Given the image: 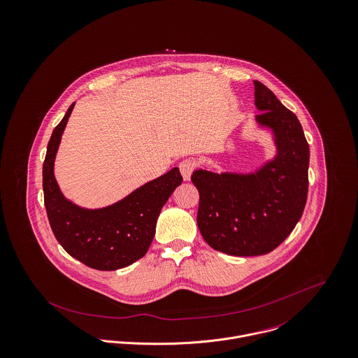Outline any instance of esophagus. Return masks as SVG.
I'll use <instances>...</instances> for the list:
<instances>
[{
  "instance_id": "obj_1",
  "label": "esophagus",
  "mask_w": 358,
  "mask_h": 358,
  "mask_svg": "<svg viewBox=\"0 0 358 358\" xmlns=\"http://www.w3.org/2000/svg\"><path fill=\"white\" fill-rule=\"evenodd\" d=\"M180 171H181V174H182V178L185 180V181H188V180H191V176H192V173H194V170L198 167V162L195 159H184L181 163H180Z\"/></svg>"
}]
</instances>
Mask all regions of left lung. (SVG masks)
Wrapping results in <instances>:
<instances>
[{"label":"left lung","mask_w":358,"mask_h":358,"mask_svg":"<svg viewBox=\"0 0 358 358\" xmlns=\"http://www.w3.org/2000/svg\"><path fill=\"white\" fill-rule=\"evenodd\" d=\"M255 120L275 136L278 155L248 174L194 171L198 227L217 251L254 257L273 251L302 217L309 187V144L296 115L254 80Z\"/></svg>","instance_id":"obj_1"}]
</instances>
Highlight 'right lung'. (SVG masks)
I'll return each instance as SVG.
<instances>
[{
    "instance_id": "add662e5",
    "label": "right lung",
    "mask_w": 358,
    "mask_h": 358,
    "mask_svg": "<svg viewBox=\"0 0 358 358\" xmlns=\"http://www.w3.org/2000/svg\"><path fill=\"white\" fill-rule=\"evenodd\" d=\"M74 104L55 127L43 160L42 188L48 220L55 238L71 257L97 271H117L147 254L160 210L182 177L174 167L103 208H82L67 200L56 182L53 166Z\"/></svg>"
}]
</instances>
